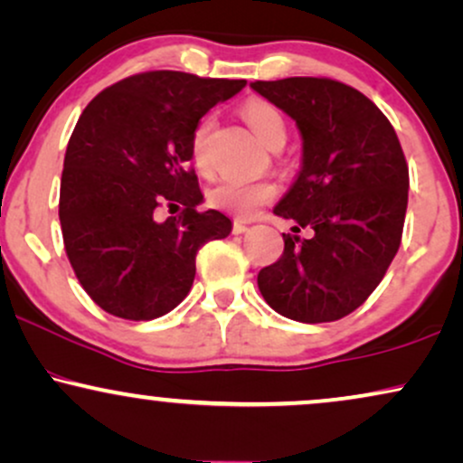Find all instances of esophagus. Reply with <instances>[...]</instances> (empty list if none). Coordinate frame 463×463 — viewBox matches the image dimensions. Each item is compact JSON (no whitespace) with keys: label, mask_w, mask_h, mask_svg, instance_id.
<instances>
[{"label":"esophagus","mask_w":463,"mask_h":463,"mask_svg":"<svg viewBox=\"0 0 463 463\" xmlns=\"http://www.w3.org/2000/svg\"><path fill=\"white\" fill-rule=\"evenodd\" d=\"M245 231H248V224H245V222H232V232H235V235H243Z\"/></svg>","instance_id":"esophagus-1"}]
</instances>
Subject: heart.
<instances>
[{
    "instance_id": "b5f03b06",
    "label": "heart",
    "mask_w": 463,
    "mask_h": 463,
    "mask_svg": "<svg viewBox=\"0 0 463 463\" xmlns=\"http://www.w3.org/2000/svg\"><path fill=\"white\" fill-rule=\"evenodd\" d=\"M243 117L262 145L269 149L282 147L286 140L284 117L273 104L260 98L248 100L243 104ZM213 130V117H204L192 134V160L198 171H207V138ZM278 190L269 179H220L212 190L207 192V203L218 212L237 218H251L262 204L271 203Z\"/></svg>"
}]
</instances>
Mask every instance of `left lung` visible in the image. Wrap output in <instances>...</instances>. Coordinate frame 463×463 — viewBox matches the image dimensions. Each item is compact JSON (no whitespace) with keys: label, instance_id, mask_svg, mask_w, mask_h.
I'll return each instance as SVG.
<instances>
[{"label":"left lung","instance_id":"left-lung-1","mask_svg":"<svg viewBox=\"0 0 463 463\" xmlns=\"http://www.w3.org/2000/svg\"><path fill=\"white\" fill-rule=\"evenodd\" d=\"M251 90L288 113L303 137V166L273 209L295 220L284 254L260 269L259 288L297 323H333L365 303L402 243L408 164L376 104L325 76L254 80Z\"/></svg>","mask_w":463,"mask_h":463}]
</instances>
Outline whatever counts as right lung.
<instances>
[{
  "label": "right lung",
  "instance_id": "obj_1",
  "mask_svg": "<svg viewBox=\"0 0 463 463\" xmlns=\"http://www.w3.org/2000/svg\"><path fill=\"white\" fill-rule=\"evenodd\" d=\"M245 80L151 70L107 87L76 121L63 157L60 222L76 279L104 312L154 320L188 297L196 251L231 232L203 201L192 134ZM182 207L159 220V209Z\"/></svg>",
  "mask_w": 463,
  "mask_h": 463
}]
</instances>
